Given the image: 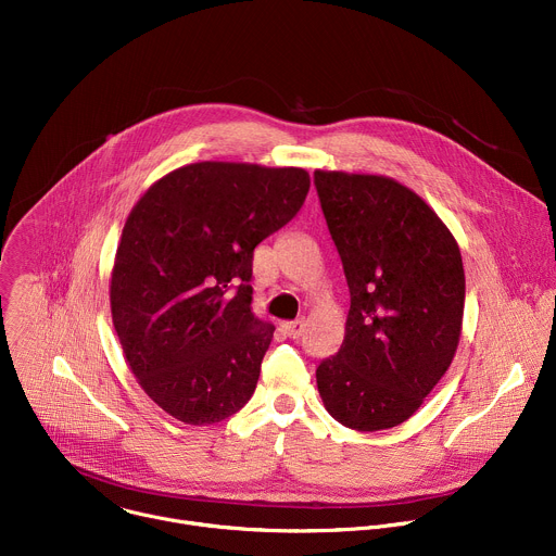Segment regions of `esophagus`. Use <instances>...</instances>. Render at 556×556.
<instances>
[{
	"label": "esophagus",
	"instance_id": "1",
	"mask_svg": "<svg viewBox=\"0 0 556 556\" xmlns=\"http://www.w3.org/2000/svg\"><path fill=\"white\" fill-rule=\"evenodd\" d=\"M282 330H285V334H287V337H291V339H300V337H302V332H304V321H302V319L285 321V324H282Z\"/></svg>",
	"mask_w": 556,
	"mask_h": 556
}]
</instances>
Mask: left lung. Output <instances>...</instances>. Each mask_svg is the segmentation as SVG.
<instances>
[{
    "mask_svg": "<svg viewBox=\"0 0 556 556\" xmlns=\"http://www.w3.org/2000/svg\"><path fill=\"white\" fill-rule=\"evenodd\" d=\"M343 263L350 311L341 350L317 367L326 410L361 432L406 421L458 348L465 271L439 215L387 176L315 172Z\"/></svg>",
    "mask_w": 556,
    "mask_h": 556,
    "instance_id": "1",
    "label": "left lung"
}]
</instances>
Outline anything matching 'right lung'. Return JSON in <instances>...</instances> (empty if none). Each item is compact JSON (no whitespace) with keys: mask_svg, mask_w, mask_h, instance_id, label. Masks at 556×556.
<instances>
[{"mask_svg":"<svg viewBox=\"0 0 556 556\" xmlns=\"http://www.w3.org/2000/svg\"><path fill=\"white\" fill-rule=\"evenodd\" d=\"M300 167L204 161L130 211L111 274L113 324L141 389L172 417L217 424L252 397L274 326L252 313L254 248L302 208Z\"/></svg>","mask_w":556,"mask_h":556,"instance_id":"right-lung-1","label":"right lung"}]
</instances>
